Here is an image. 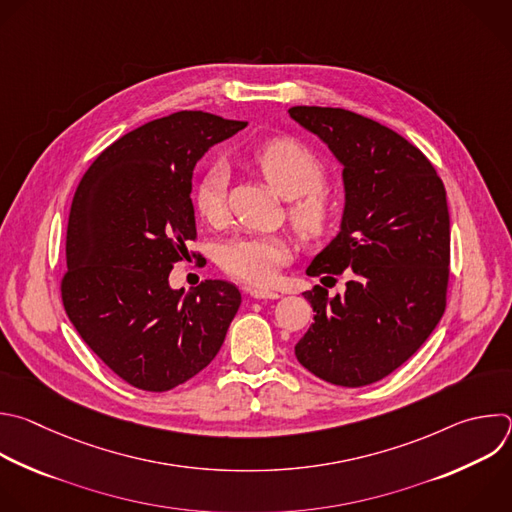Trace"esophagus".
I'll return each mask as SVG.
<instances>
[{
	"label": "esophagus",
	"mask_w": 512,
	"mask_h": 512,
	"mask_svg": "<svg viewBox=\"0 0 512 512\" xmlns=\"http://www.w3.org/2000/svg\"><path fill=\"white\" fill-rule=\"evenodd\" d=\"M247 293H249L251 297H255V299H277V297H279L277 291H273V289H261V287H251V289H247Z\"/></svg>",
	"instance_id": "1"
}]
</instances>
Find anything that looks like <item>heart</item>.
<instances>
[{
	"label": "heart",
	"instance_id": "b5f03b06",
	"mask_svg": "<svg viewBox=\"0 0 512 512\" xmlns=\"http://www.w3.org/2000/svg\"><path fill=\"white\" fill-rule=\"evenodd\" d=\"M249 158L283 199H291L289 221L303 241H317L331 229L337 203L321 187L325 164L307 144L293 136H275L259 144ZM225 193L227 168L223 162H213L193 189L197 213L217 223L225 213ZM287 261L289 245L273 235L237 237L219 251L221 269L249 285H269Z\"/></svg>",
	"mask_w": 512,
	"mask_h": 512
}]
</instances>
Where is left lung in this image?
<instances>
[{"label": "left lung", "instance_id": "obj_1", "mask_svg": "<svg viewBox=\"0 0 512 512\" xmlns=\"http://www.w3.org/2000/svg\"><path fill=\"white\" fill-rule=\"evenodd\" d=\"M289 116L344 164L346 189L342 227L307 267L333 283L346 271V291L303 293L315 315L295 358L329 384L368 386L412 358L446 309V189L414 144L372 118L321 106Z\"/></svg>", "mask_w": 512, "mask_h": 512}]
</instances>
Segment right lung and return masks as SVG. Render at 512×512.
Wrapping results in <instances>:
<instances>
[{
	"label": "right lung",
	"mask_w": 512,
	"mask_h": 512,
	"mask_svg": "<svg viewBox=\"0 0 512 512\" xmlns=\"http://www.w3.org/2000/svg\"><path fill=\"white\" fill-rule=\"evenodd\" d=\"M245 126L201 110L156 118L102 150L76 189L64 309L88 348L138 390H173L207 368L241 305L229 281L185 293L168 275L197 239V160Z\"/></svg>",
	"instance_id": "obj_1"
}]
</instances>
